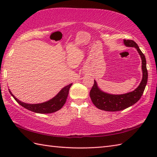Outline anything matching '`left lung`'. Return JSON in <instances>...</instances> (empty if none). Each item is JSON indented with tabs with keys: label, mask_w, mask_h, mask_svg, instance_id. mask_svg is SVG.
Instances as JSON below:
<instances>
[{
	"label": "left lung",
	"mask_w": 157,
	"mask_h": 157,
	"mask_svg": "<svg viewBox=\"0 0 157 157\" xmlns=\"http://www.w3.org/2000/svg\"><path fill=\"white\" fill-rule=\"evenodd\" d=\"M128 47H134L137 50L142 59V79L140 84L134 90L122 94H111L101 90L94 80V84L90 92V98L96 107L106 111H119L134 105L141 98L148 81V71L144 55L136 43L131 40H123Z\"/></svg>",
	"instance_id": "8db88e82"
}]
</instances>
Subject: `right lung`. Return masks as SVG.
Here are the masks:
<instances>
[{
    "label": "right lung",
    "mask_w": 157,
    "mask_h": 157,
    "mask_svg": "<svg viewBox=\"0 0 157 157\" xmlns=\"http://www.w3.org/2000/svg\"><path fill=\"white\" fill-rule=\"evenodd\" d=\"M71 85L72 84H70L65 86L64 88L61 90V91L55 97H53L51 100H49V101L44 102L38 103V104H28V103L20 101L19 100H18L12 94V92L10 91V90H9L10 94H11V96L14 98L15 101L18 102V104L22 106L23 107H24L26 109L32 112L46 114V113H52L57 111L63 107V106L65 105L66 102L67 98L68 96L69 88L71 86Z\"/></svg>",
    "instance_id": "add662e5"
}]
</instances>
